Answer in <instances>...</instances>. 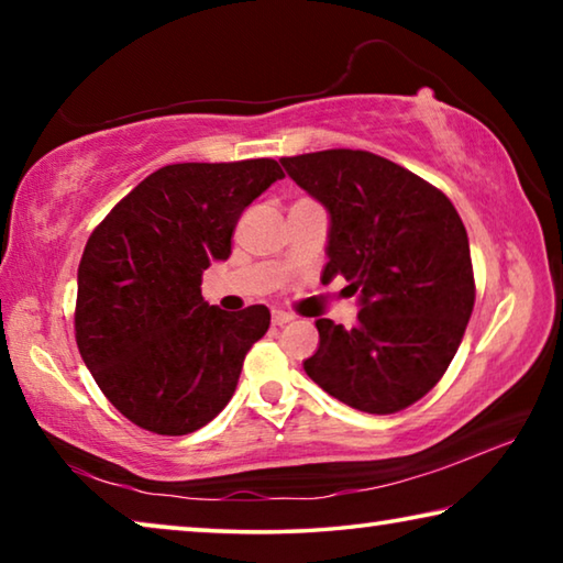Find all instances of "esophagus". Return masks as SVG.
Returning a JSON list of instances; mask_svg holds the SVG:
<instances>
[{"mask_svg": "<svg viewBox=\"0 0 563 563\" xmlns=\"http://www.w3.org/2000/svg\"><path fill=\"white\" fill-rule=\"evenodd\" d=\"M295 316L292 312H285V310H273V325H285V322H290Z\"/></svg>", "mask_w": 563, "mask_h": 563, "instance_id": "1", "label": "esophagus"}]
</instances>
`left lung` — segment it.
<instances>
[{
  "label": "left lung",
  "mask_w": 563,
  "mask_h": 563,
  "mask_svg": "<svg viewBox=\"0 0 563 563\" xmlns=\"http://www.w3.org/2000/svg\"><path fill=\"white\" fill-rule=\"evenodd\" d=\"M330 211V261L360 292L355 328L328 318L302 362L328 395L369 415H395L440 383L472 318L470 238L440 188L369 151L328 148L280 158Z\"/></svg>",
  "instance_id": "left-lung-1"
}]
</instances>
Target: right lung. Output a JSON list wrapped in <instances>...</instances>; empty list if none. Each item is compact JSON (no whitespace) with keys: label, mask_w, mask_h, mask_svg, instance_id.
<instances>
[{"label":"right lung","mask_w":563,"mask_h":563,"mask_svg":"<svg viewBox=\"0 0 563 563\" xmlns=\"http://www.w3.org/2000/svg\"><path fill=\"white\" fill-rule=\"evenodd\" d=\"M283 176L273 158L170 164L123 196L89 235L76 345L101 393L141 430L196 432L231 402L271 310L208 305L203 271L231 255L245 206Z\"/></svg>","instance_id":"right-lung-1"}]
</instances>
